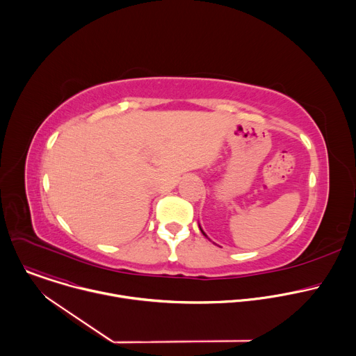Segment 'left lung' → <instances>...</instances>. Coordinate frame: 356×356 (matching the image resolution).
<instances>
[{"mask_svg": "<svg viewBox=\"0 0 356 356\" xmlns=\"http://www.w3.org/2000/svg\"><path fill=\"white\" fill-rule=\"evenodd\" d=\"M198 227H200V231L202 232V235H204V236H207V235H206V232H204V231H202V228H201V225H200V224H198ZM207 238H209V236H207ZM209 239H210V238H209Z\"/></svg>", "mask_w": 356, "mask_h": 356, "instance_id": "obj_1", "label": "left lung"}]
</instances>
